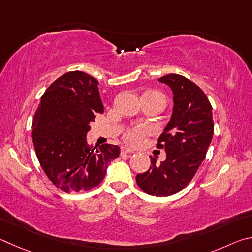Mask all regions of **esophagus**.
<instances>
[{"label":"esophagus","mask_w":252,"mask_h":252,"mask_svg":"<svg viewBox=\"0 0 252 252\" xmlns=\"http://www.w3.org/2000/svg\"><path fill=\"white\" fill-rule=\"evenodd\" d=\"M134 152L131 151V149L127 148V147H122V154L124 155V154H133Z\"/></svg>","instance_id":"34e87169"}]
</instances>
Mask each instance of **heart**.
<instances>
[{
    "instance_id": "b5f03b06",
    "label": "heart",
    "mask_w": 252,
    "mask_h": 252,
    "mask_svg": "<svg viewBox=\"0 0 252 252\" xmlns=\"http://www.w3.org/2000/svg\"><path fill=\"white\" fill-rule=\"evenodd\" d=\"M156 94H158V93H156ZM148 133H149V128L147 126H136L134 128L127 130L125 135H124V138H125V142L127 144L131 145V146H137V145L143 143L144 137L146 135H148Z\"/></svg>"
}]
</instances>
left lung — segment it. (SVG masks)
Returning a JSON list of instances; mask_svg holds the SVG:
<instances>
[{
  "mask_svg": "<svg viewBox=\"0 0 252 252\" xmlns=\"http://www.w3.org/2000/svg\"><path fill=\"white\" fill-rule=\"evenodd\" d=\"M158 81L174 94L173 115L157 143L166 159L157 165L151 156L152 166L136 176V182L148 195L167 197L183 190L204 161L214 135L213 107L200 87L182 75L168 74Z\"/></svg>",
  "mask_w": 252,
  "mask_h": 252,
  "instance_id": "obj_1",
  "label": "left lung"
}]
</instances>
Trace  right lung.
<instances>
[{"label": "right lung", "mask_w": 252, "mask_h": 252, "mask_svg": "<svg viewBox=\"0 0 252 252\" xmlns=\"http://www.w3.org/2000/svg\"><path fill=\"white\" fill-rule=\"evenodd\" d=\"M103 112L98 82L81 70L62 75L43 94L32 124L33 144L44 173L61 190L98 186L121 154L116 145L87 144L90 124Z\"/></svg>", "instance_id": "1"}]
</instances>
